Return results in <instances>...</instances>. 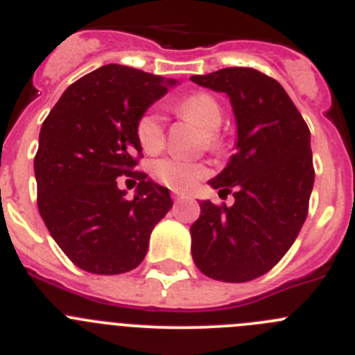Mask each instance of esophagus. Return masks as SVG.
I'll return each instance as SVG.
<instances>
[{
  "label": "esophagus",
  "mask_w": 355,
  "mask_h": 355,
  "mask_svg": "<svg viewBox=\"0 0 355 355\" xmlns=\"http://www.w3.org/2000/svg\"><path fill=\"white\" fill-rule=\"evenodd\" d=\"M172 199H174L175 200V202H180V200H184V199H187V197H184L183 196V193H172Z\"/></svg>",
  "instance_id": "1"
}]
</instances>
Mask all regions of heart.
<instances>
[{
    "mask_svg": "<svg viewBox=\"0 0 355 355\" xmlns=\"http://www.w3.org/2000/svg\"><path fill=\"white\" fill-rule=\"evenodd\" d=\"M174 112L180 117L190 119L205 128V142L208 149L220 147L222 139L218 128L222 126L224 114H222L218 101L211 94H190L175 103ZM137 140L144 153H149V155H155L165 146V119L158 110L150 108L140 115L137 121ZM150 172H153V178L163 187L175 190V192H188L208 174V168L200 162L165 156L150 165Z\"/></svg>",
    "mask_w": 355,
    "mask_h": 355,
    "instance_id": "1",
    "label": "heart"
}]
</instances>
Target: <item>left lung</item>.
I'll return each mask as SVG.
<instances>
[{
	"mask_svg": "<svg viewBox=\"0 0 355 355\" xmlns=\"http://www.w3.org/2000/svg\"><path fill=\"white\" fill-rule=\"evenodd\" d=\"M192 81L227 94L238 124V150L209 181L234 205L200 202L190 227L193 263L216 281L245 283L283 259L306 222L315 183L309 128L281 83L256 69Z\"/></svg>",
	"mask_w": 355,
	"mask_h": 355,
	"instance_id": "obj_1",
	"label": "left lung"
}]
</instances>
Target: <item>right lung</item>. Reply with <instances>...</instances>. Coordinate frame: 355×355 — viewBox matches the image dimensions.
Segmentation results:
<instances>
[{"label":"right lung","instance_id":"obj_1","mask_svg":"<svg viewBox=\"0 0 355 355\" xmlns=\"http://www.w3.org/2000/svg\"><path fill=\"white\" fill-rule=\"evenodd\" d=\"M171 81L110 64L80 78L40 128L33 168L44 224L69 259L90 274H124L147 254L150 231L172 208L167 188L137 171V121ZM139 183L130 201L116 178Z\"/></svg>","mask_w":355,"mask_h":355}]
</instances>
